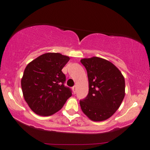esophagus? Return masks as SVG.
I'll list each match as a JSON object with an SVG mask.
<instances>
[{
    "label": "esophagus",
    "mask_w": 150,
    "mask_h": 150,
    "mask_svg": "<svg viewBox=\"0 0 150 150\" xmlns=\"http://www.w3.org/2000/svg\"><path fill=\"white\" fill-rule=\"evenodd\" d=\"M73 91L74 93H76V86H73Z\"/></svg>",
    "instance_id": "1"
}]
</instances>
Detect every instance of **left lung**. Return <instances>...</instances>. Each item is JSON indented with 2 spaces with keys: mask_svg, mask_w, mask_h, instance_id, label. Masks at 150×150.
Masks as SVG:
<instances>
[{
  "mask_svg": "<svg viewBox=\"0 0 150 150\" xmlns=\"http://www.w3.org/2000/svg\"><path fill=\"white\" fill-rule=\"evenodd\" d=\"M86 69L88 93L79 101L81 109L93 121H103L120 107L125 97V78L115 65L104 59L93 57L82 59Z\"/></svg>",
  "mask_w": 150,
  "mask_h": 150,
  "instance_id": "1",
  "label": "left lung"
}]
</instances>
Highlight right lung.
Masks as SVG:
<instances>
[{
    "instance_id": "obj_1",
    "label": "right lung",
    "mask_w": 150,
    "mask_h": 150,
    "mask_svg": "<svg viewBox=\"0 0 150 150\" xmlns=\"http://www.w3.org/2000/svg\"><path fill=\"white\" fill-rule=\"evenodd\" d=\"M60 53L48 52L28 64L21 79L24 99L35 113L48 116L57 112L72 96L65 86L62 70L69 61Z\"/></svg>"
}]
</instances>
